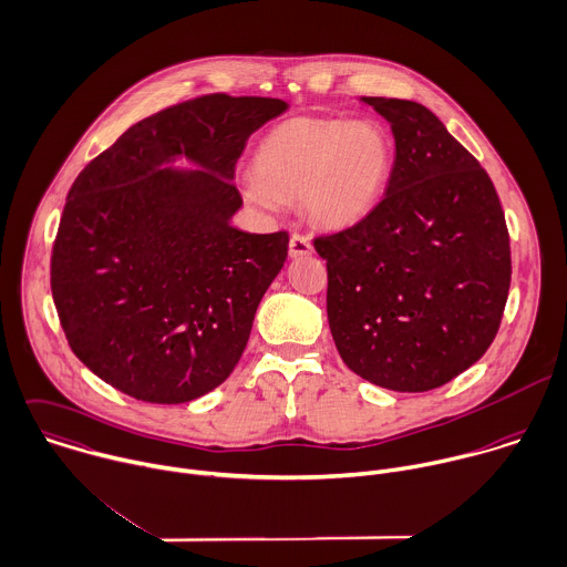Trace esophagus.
<instances>
[{
	"instance_id": "1",
	"label": "esophagus",
	"mask_w": 567,
	"mask_h": 567,
	"mask_svg": "<svg viewBox=\"0 0 567 567\" xmlns=\"http://www.w3.org/2000/svg\"><path fill=\"white\" fill-rule=\"evenodd\" d=\"M312 252V241L310 237L301 235V233H292L290 235V257H303Z\"/></svg>"
}]
</instances>
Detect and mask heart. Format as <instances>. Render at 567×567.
<instances>
[{"label":"heart","instance_id":"b5f03b06","mask_svg":"<svg viewBox=\"0 0 567 567\" xmlns=\"http://www.w3.org/2000/svg\"><path fill=\"white\" fill-rule=\"evenodd\" d=\"M389 172L391 145L374 123L292 118L261 141L244 193L264 210L301 199L315 224L346 228L377 206Z\"/></svg>","mask_w":567,"mask_h":567}]
</instances>
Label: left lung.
Returning <instances> with one entry per match:
<instances>
[{
	"instance_id": "obj_1",
	"label": "left lung",
	"mask_w": 567,
	"mask_h": 567,
	"mask_svg": "<svg viewBox=\"0 0 567 567\" xmlns=\"http://www.w3.org/2000/svg\"><path fill=\"white\" fill-rule=\"evenodd\" d=\"M391 125L384 197L315 237L343 363L393 391H429L491 348L511 288V237L493 181L424 105L363 96Z\"/></svg>"
}]
</instances>
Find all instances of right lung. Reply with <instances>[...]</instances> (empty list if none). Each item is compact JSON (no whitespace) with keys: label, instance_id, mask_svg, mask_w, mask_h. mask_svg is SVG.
Returning a JSON list of instances; mask_svg holds the SVG:
<instances>
[{"label":"right lung","instance_id":"obj_1","mask_svg":"<svg viewBox=\"0 0 567 567\" xmlns=\"http://www.w3.org/2000/svg\"><path fill=\"white\" fill-rule=\"evenodd\" d=\"M264 96L204 94L132 125L68 190L50 288L76 359L118 391L189 402L235 370L288 233L230 226L246 141L286 112ZM183 155L195 173L162 169Z\"/></svg>","mask_w":567,"mask_h":567}]
</instances>
